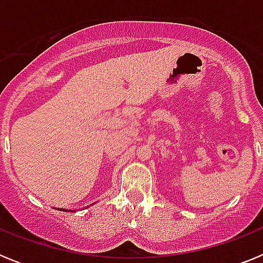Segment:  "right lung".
<instances>
[{
	"instance_id": "add662e5",
	"label": "right lung",
	"mask_w": 263,
	"mask_h": 263,
	"mask_svg": "<svg viewBox=\"0 0 263 263\" xmlns=\"http://www.w3.org/2000/svg\"><path fill=\"white\" fill-rule=\"evenodd\" d=\"M60 211H66V210H60ZM66 212H67V211H66Z\"/></svg>"
}]
</instances>
